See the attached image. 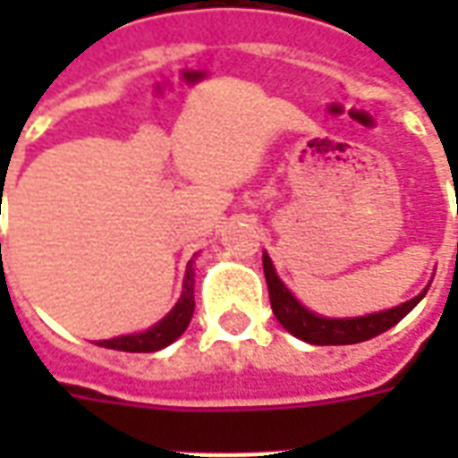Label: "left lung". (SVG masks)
Segmentation results:
<instances>
[{"instance_id": "8db88e82", "label": "left lung", "mask_w": 458, "mask_h": 458, "mask_svg": "<svg viewBox=\"0 0 458 458\" xmlns=\"http://www.w3.org/2000/svg\"><path fill=\"white\" fill-rule=\"evenodd\" d=\"M262 267H265V279H267L269 304H272L277 321L287 328L292 336L314 345H348L380 336L383 331L393 328L397 321H403L427 294V289H424L420 297L410 299L400 307L380 311V314H368V317L358 318H324L311 314L309 309L301 307L297 299L292 297V292L275 275L272 259L267 255H262Z\"/></svg>"}]
</instances>
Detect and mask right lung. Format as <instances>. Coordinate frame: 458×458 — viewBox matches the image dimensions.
I'll list each match as a JSON object with an SVG mask.
<instances>
[{
	"label": "right lung",
	"mask_w": 458,
	"mask_h": 458,
	"mask_svg": "<svg viewBox=\"0 0 458 458\" xmlns=\"http://www.w3.org/2000/svg\"><path fill=\"white\" fill-rule=\"evenodd\" d=\"M193 269H186V277H183V292L181 299L176 301V307L171 309L169 317L161 318L159 324L144 334H131V336H120L110 338V341H98L105 348H113V351H127V353H151V351H159L164 345H169L171 341L186 331L191 317H193Z\"/></svg>",
	"instance_id": "right-lung-1"
}]
</instances>
